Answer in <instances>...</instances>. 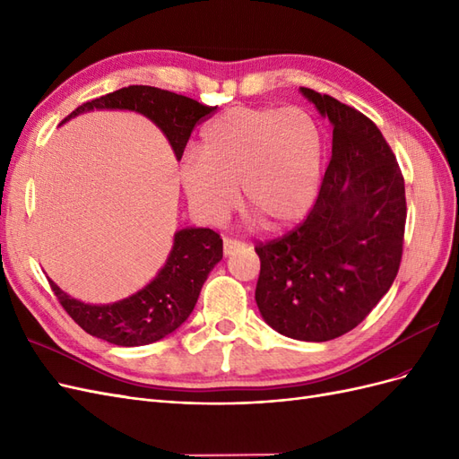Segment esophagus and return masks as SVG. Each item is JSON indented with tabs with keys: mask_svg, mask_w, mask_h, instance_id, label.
Listing matches in <instances>:
<instances>
[{
	"mask_svg": "<svg viewBox=\"0 0 459 459\" xmlns=\"http://www.w3.org/2000/svg\"><path fill=\"white\" fill-rule=\"evenodd\" d=\"M239 248H243V243H241V241H238V239H230V238H226V239H224V255H226V256L233 255L235 251H239Z\"/></svg>",
	"mask_w": 459,
	"mask_h": 459,
	"instance_id": "esophagus-1",
	"label": "esophagus"
}]
</instances>
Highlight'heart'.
Returning a JSON list of instances; mask_svg holds the SVG:
<instances>
[{"mask_svg":"<svg viewBox=\"0 0 459 459\" xmlns=\"http://www.w3.org/2000/svg\"><path fill=\"white\" fill-rule=\"evenodd\" d=\"M199 152L179 174L191 206L211 224L238 206V186L241 208L264 231L295 226L314 204L322 135L300 108H228L203 128Z\"/></svg>","mask_w":459,"mask_h":459,"instance_id":"1","label":"heart"}]
</instances>
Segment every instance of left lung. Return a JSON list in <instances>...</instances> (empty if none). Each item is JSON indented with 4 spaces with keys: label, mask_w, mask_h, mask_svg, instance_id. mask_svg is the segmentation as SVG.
I'll list each match as a JSON object with an SVG mask.
<instances>
[{
    "label": "left lung",
    "mask_w": 459,
    "mask_h": 459,
    "mask_svg": "<svg viewBox=\"0 0 459 459\" xmlns=\"http://www.w3.org/2000/svg\"><path fill=\"white\" fill-rule=\"evenodd\" d=\"M333 124L331 160L308 216L255 247L256 304L277 333L324 342L362 324L391 289L406 228L404 176L381 130L335 97L300 88Z\"/></svg>",
    "instance_id": "8db88e82"
}]
</instances>
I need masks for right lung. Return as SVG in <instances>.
<instances>
[{"label": "right lung", "instance_id": "1", "mask_svg": "<svg viewBox=\"0 0 459 459\" xmlns=\"http://www.w3.org/2000/svg\"><path fill=\"white\" fill-rule=\"evenodd\" d=\"M93 108H126L142 113L169 137L179 160L193 128L216 107L152 86H128L97 97L73 110L63 122ZM221 260V239L214 230L186 228L174 235L169 260L155 280L135 295L113 304H86L68 297L49 280L65 312L90 335L118 346H142L164 339L193 312L208 273Z\"/></svg>", "mask_w": 459, "mask_h": 459}]
</instances>
